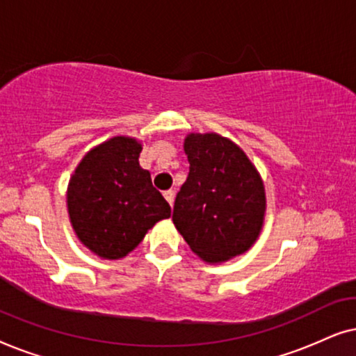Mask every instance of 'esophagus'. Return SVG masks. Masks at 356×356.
Listing matches in <instances>:
<instances>
[{
	"instance_id": "esophagus-1",
	"label": "esophagus",
	"mask_w": 356,
	"mask_h": 356,
	"mask_svg": "<svg viewBox=\"0 0 356 356\" xmlns=\"http://www.w3.org/2000/svg\"><path fill=\"white\" fill-rule=\"evenodd\" d=\"M163 197L167 199V202L170 204V206H173V202H175V193L172 191V189H170V191H165V193H163Z\"/></svg>"
}]
</instances>
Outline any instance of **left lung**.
I'll use <instances>...</instances> for the list:
<instances>
[{
  "instance_id": "8db88e82",
  "label": "left lung",
  "mask_w": 356,
  "mask_h": 356,
  "mask_svg": "<svg viewBox=\"0 0 356 356\" xmlns=\"http://www.w3.org/2000/svg\"><path fill=\"white\" fill-rule=\"evenodd\" d=\"M189 173L177 194L173 223L193 252L223 262L250 250L266 212L264 184L246 154L220 134H188Z\"/></svg>"
}]
</instances>
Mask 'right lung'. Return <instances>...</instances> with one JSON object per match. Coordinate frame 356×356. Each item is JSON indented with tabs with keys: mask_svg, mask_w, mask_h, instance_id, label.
<instances>
[{
	"mask_svg": "<svg viewBox=\"0 0 356 356\" xmlns=\"http://www.w3.org/2000/svg\"><path fill=\"white\" fill-rule=\"evenodd\" d=\"M140 150L136 139L116 136L89 150L70 179L71 225L82 245L104 259L124 257L172 212L140 168Z\"/></svg>",
	"mask_w": 356,
	"mask_h": 356,
	"instance_id": "obj_1",
	"label": "right lung"
}]
</instances>
